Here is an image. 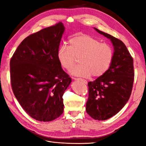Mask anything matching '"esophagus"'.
Here are the masks:
<instances>
[{
	"label": "esophagus",
	"instance_id": "obj_1",
	"mask_svg": "<svg viewBox=\"0 0 146 146\" xmlns=\"http://www.w3.org/2000/svg\"><path fill=\"white\" fill-rule=\"evenodd\" d=\"M73 79H74V80H79V81L82 82H83L84 84H86L88 83V82H87L86 80H84V79L77 78H73Z\"/></svg>",
	"mask_w": 146,
	"mask_h": 146
}]
</instances>
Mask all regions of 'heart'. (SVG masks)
Returning <instances> with one entry per match:
<instances>
[{"instance_id":"obj_1","label":"heart","mask_w":146,"mask_h":146,"mask_svg":"<svg viewBox=\"0 0 146 146\" xmlns=\"http://www.w3.org/2000/svg\"><path fill=\"white\" fill-rule=\"evenodd\" d=\"M70 46L62 45L57 57L63 68L70 70L79 59L80 64L72 70L76 76L100 77L108 70L113 58V50L107 43L85 35L78 34L69 40Z\"/></svg>"}]
</instances>
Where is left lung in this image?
<instances>
[{"instance_id":"1","label":"left lung","mask_w":146,"mask_h":146,"mask_svg":"<svg viewBox=\"0 0 146 146\" xmlns=\"http://www.w3.org/2000/svg\"><path fill=\"white\" fill-rule=\"evenodd\" d=\"M94 29L110 40L114 52L108 70L88 84L89 96L86 110L93 119L106 120L118 113L130 97L134 80L133 61L122 41Z\"/></svg>"}]
</instances>
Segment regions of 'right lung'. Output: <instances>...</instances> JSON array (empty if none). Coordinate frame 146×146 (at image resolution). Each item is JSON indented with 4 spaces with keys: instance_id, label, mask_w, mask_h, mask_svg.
Returning <instances> with one entry per match:
<instances>
[{
    "instance_id": "add662e5",
    "label": "right lung",
    "mask_w": 146,
    "mask_h": 146,
    "mask_svg": "<svg viewBox=\"0 0 146 146\" xmlns=\"http://www.w3.org/2000/svg\"><path fill=\"white\" fill-rule=\"evenodd\" d=\"M65 28L60 23L24 39L10 62L13 93L33 118L50 121L64 110L63 94L72 79L57 57Z\"/></svg>"
}]
</instances>
